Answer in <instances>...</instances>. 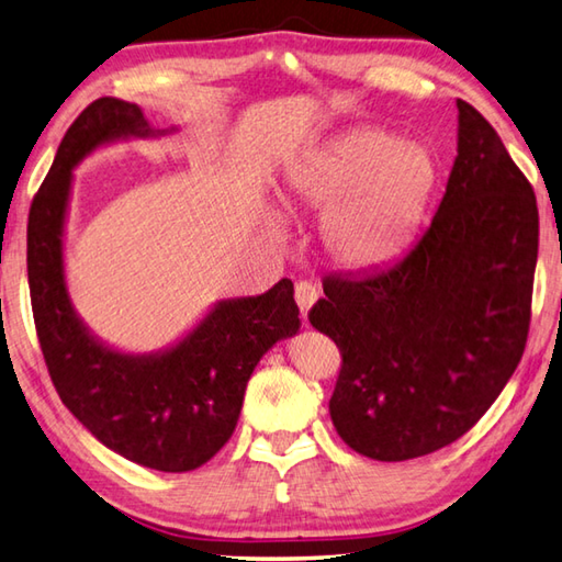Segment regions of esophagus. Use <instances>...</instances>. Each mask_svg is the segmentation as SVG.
<instances>
[{"instance_id": "1", "label": "esophagus", "mask_w": 562, "mask_h": 562, "mask_svg": "<svg viewBox=\"0 0 562 562\" xmlns=\"http://www.w3.org/2000/svg\"><path fill=\"white\" fill-rule=\"evenodd\" d=\"M317 289L311 281H299L295 283V303H299V308L303 313V317H308V311L313 308V303L317 301Z\"/></svg>"}]
</instances>
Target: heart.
<instances>
[{
	"label": "heart",
	"mask_w": 562,
	"mask_h": 562,
	"mask_svg": "<svg viewBox=\"0 0 562 562\" xmlns=\"http://www.w3.org/2000/svg\"><path fill=\"white\" fill-rule=\"evenodd\" d=\"M436 186L430 151L376 126L340 132L285 178L293 203L325 213L321 237L330 259L357 271L386 267L411 247ZM271 229L283 235L279 220Z\"/></svg>",
	"instance_id": "obj_1"
}]
</instances>
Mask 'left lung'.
Instances as JSON below:
<instances>
[{
    "label": "left lung",
    "instance_id": "obj_1",
    "mask_svg": "<svg viewBox=\"0 0 562 562\" xmlns=\"http://www.w3.org/2000/svg\"><path fill=\"white\" fill-rule=\"evenodd\" d=\"M458 156L416 247L384 269L325 277L308 313L342 369L330 418L381 462L436 452L477 423L521 362L538 207L499 134L458 100Z\"/></svg>",
    "mask_w": 562,
    "mask_h": 562
}]
</instances>
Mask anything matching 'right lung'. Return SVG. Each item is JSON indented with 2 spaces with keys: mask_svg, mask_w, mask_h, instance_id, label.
I'll use <instances>...</instances> for the list:
<instances>
[{
  "mask_svg": "<svg viewBox=\"0 0 562 562\" xmlns=\"http://www.w3.org/2000/svg\"><path fill=\"white\" fill-rule=\"evenodd\" d=\"M139 104L100 98L63 136L29 213V289L36 333L58 396L104 448L142 468L190 472L235 432L259 359L301 327L293 283L217 301L193 330L158 352L132 355L102 342L70 301L63 237L72 168L100 146L156 139Z\"/></svg>",
  "mask_w": 562,
  "mask_h": 562,
  "instance_id": "add662e5",
  "label": "right lung"
}]
</instances>
